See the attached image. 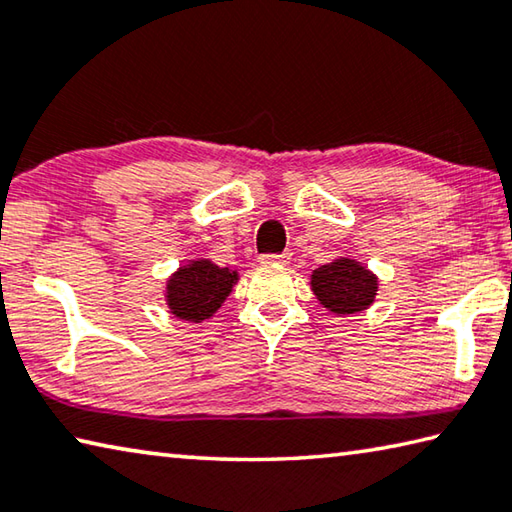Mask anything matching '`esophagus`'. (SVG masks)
<instances>
[{
    "instance_id": "obj_1",
    "label": "esophagus",
    "mask_w": 512,
    "mask_h": 512,
    "mask_svg": "<svg viewBox=\"0 0 512 512\" xmlns=\"http://www.w3.org/2000/svg\"><path fill=\"white\" fill-rule=\"evenodd\" d=\"M289 259H291V253H268V255H262L259 257V262L262 264H277V266H284V264H289Z\"/></svg>"
}]
</instances>
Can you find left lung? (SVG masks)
<instances>
[{
	"label": "left lung",
	"mask_w": 512,
	"mask_h": 512,
	"mask_svg": "<svg viewBox=\"0 0 512 512\" xmlns=\"http://www.w3.org/2000/svg\"><path fill=\"white\" fill-rule=\"evenodd\" d=\"M377 275L357 259H334L311 273V291L320 305L339 316L368 309L377 296Z\"/></svg>",
	"instance_id": "1"
}]
</instances>
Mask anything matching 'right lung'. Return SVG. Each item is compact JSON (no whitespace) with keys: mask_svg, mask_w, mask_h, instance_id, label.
Returning a JSON list of instances; mask_svg holds the SVG:
<instances>
[{"mask_svg":"<svg viewBox=\"0 0 512 512\" xmlns=\"http://www.w3.org/2000/svg\"><path fill=\"white\" fill-rule=\"evenodd\" d=\"M237 282L239 273L228 266L221 268L210 259H189L171 273L164 287V300L176 318L203 323L221 309Z\"/></svg>","mask_w":512,"mask_h":512,"instance_id":"obj_1","label":"right lung"}]
</instances>
